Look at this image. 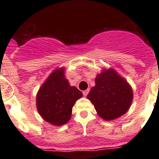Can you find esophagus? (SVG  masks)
I'll use <instances>...</instances> for the list:
<instances>
[{"label":"esophagus","mask_w":159,"mask_h":159,"mask_svg":"<svg viewBox=\"0 0 159 159\" xmlns=\"http://www.w3.org/2000/svg\"><path fill=\"white\" fill-rule=\"evenodd\" d=\"M88 92H89V90H86V91H84L83 92V95H84V96H87L88 94Z\"/></svg>","instance_id":"obj_1"}]
</instances>
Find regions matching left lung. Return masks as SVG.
Masks as SVG:
<instances>
[{"label": "left lung", "instance_id": "1", "mask_svg": "<svg viewBox=\"0 0 159 159\" xmlns=\"http://www.w3.org/2000/svg\"><path fill=\"white\" fill-rule=\"evenodd\" d=\"M88 99L94 104L97 113L104 120L120 117L128 111L133 92L124 79L112 69L104 70L95 78Z\"/></svg>", "mask_w": 159, "mask_h": 159}]
</instances>
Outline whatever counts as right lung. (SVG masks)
<instances>
[{
    "label": "right lung",
    "instance_id": "1",
    "mask_svg": "<svg viewBox=\"0 0 159 159\" xmlns=\"http://www.w3.org/2000/svg\"><path fill=\"white\" fill-rule=\"evenodd\" d=\"M64 74V68L55 70L36 95V107L40 116L55 126L69 121L75 101L83 96L80 90L70 86Z\"/></svg>",
    "mask_w": 159,
    "mask_h": 159
}]
</instances>
